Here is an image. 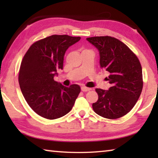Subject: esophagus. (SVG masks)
Segmentation results:
<instances>
[{
  "instance_id": "1",
  "label": "esophagus",
  "mask_w": 158,
  "mask_h": 158,
  "mask_svg": "<svg viewBox=\"0 0 158 158\" xmlns=\"http://www.w3.org/2000/svg\"><path fill=\"white\" fill-rule=\"evenodd\" d=\"M91 90V89H90V88H87L85 86L81 87V90L83 92H87V91H89V90Z\"/></svg>"
}]
</instances>
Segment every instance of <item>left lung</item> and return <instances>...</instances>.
<instances>
[{"mask_svg": "<svg viewBox=\"0 0 158 158\" xmlns=\"http://www.w3.org/2000/svg\"><path fill=\"white\" fill-rule=\"evenodd\" d=\"M98 50L100 68L108 72L111 86L96 89L98 100L93 104L96 114L109 119L127 114L135 105L143 88L142 68L138 58L121 41L110 36L86 38Z\"/></svg>", "mask_w": 158, "mask_h": 158, "instance_id": "left-lung-1", "label": "left lung"}]
</instances>
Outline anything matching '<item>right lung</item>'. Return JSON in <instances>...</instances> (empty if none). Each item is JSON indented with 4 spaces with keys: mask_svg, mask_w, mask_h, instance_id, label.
<instances>
[{
    "mask_svg": "<svg viewBox=\"0 0 158 158\" xmlns=\"http://www.w3.org/2000/svg\"><path fill=\"white\" fill-rule=\"evenodd\" d=\"M80 37L53 35L35 42L22 61L19 74L21 93L31 108L47 119H56L71 110L81 88L64 86L54 81L58 69H63L64 56Z\"/></svg>",
    "mask_w": 158,
    "mask_h": 158,
    "instance_id": "1",
    "label": "right lung"
}]
</instances>
